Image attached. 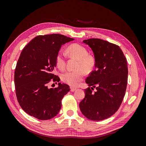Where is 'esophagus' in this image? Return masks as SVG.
Returning <instances> with one entry per match:
<instances>
[{
    "mask_svg": "<svg viewBox=\"0 0 146 146\" xmlns=\"http://www.w3.org/2000/svg\"><path fill=\"white\" fill-rule=\"evenodd\" d=\"M76 90V88H73V87H70V91H71V92H74Z\"/></svg>",
    "mask_w": 146,
    "mask_h": 146,
    "instance_id": "34e87169",
    "label": "esophagus"
}]
</instances>
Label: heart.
<instances>
[{
    "mask_svg": "<svg viewBox=\"0 0 146 146\" xmlns=\"http://www.w3.org/2000/svg\"><path fill=\"white\" fill-rule=\"evenodd\" d=\"M67 53L79 60L78 70L67 71L61 75L62 80L72 86H77L83 80L86 74L85 70L90 71L96 64V60L92 55H88L86 48L78 43H73L67 48ZM56 64L57 67L63 70L66 66V56L62 51H59L56 56Z\"/></svg>",
    "mask_w": 146,
    "mask_h": 146,
    "instance_id": "heart-1",
    "label": "heart"
}]
</instances>
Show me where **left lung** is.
Masks as SVG:
<instances>
[{
  "mask_svg": "<svg viewBox=\"0 0 146 146\" xmlns=\"http://www.w3.org/2000/svg\"><path fill=\"white\" fill-rule=\"evenodd\" d=\"M83 42L93 51L96 70L86 79L90 87L85 90V97L79 108L88 119L103 120L115 114L122 102L127 86V61L122 49L115 44L100 39ZM95 87L97 90L93 93Z\"/></svg>",
  "mask_w": 146,
  "mask_h": 146,
  "instance_id": "8db88e82",
  "label": "left lung"
}]
</instances>
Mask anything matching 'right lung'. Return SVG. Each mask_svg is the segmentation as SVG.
<instances>
[{
    "instance_id": "obj_1",
    "label": "right lung",
    "mask_w": 146,
    "mask_h": 146,
    "mask_svg": "<svg viewBox=\"0 0 146 146\" xmlns=\"http://www.w3.org/2000/svg\"><path fill=\"white\" fill-rule=\"evenodd\" d=\"M73 40L59 34L37 36L23 49L15 68L14 83L17 100L28 115L43 120L59 113L61 100L70 87L61 83L55 88L48 85L52 78L54 82L60 81L53 74L56 56L62 45Z\"/></svg>"
}]
</instances>
